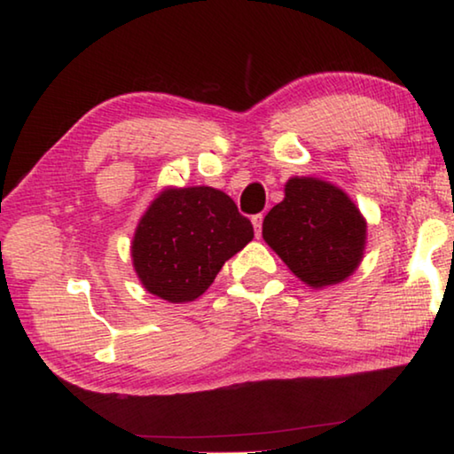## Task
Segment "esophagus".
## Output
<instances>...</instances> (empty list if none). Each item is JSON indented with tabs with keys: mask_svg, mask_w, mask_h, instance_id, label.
Returning <instances> with one entry per match:
<instances>
[{
	"mask_svg": "<svg viewBox=\"0 0 454 454\" xmlns=\"http://www.w3.org/2000/svg\"><path fill=\"white\" fill-rule=\"evenodd\" d=\"M253 224H254V232H256V236H261V232H262V214H256V215H253Z\"/></svg>",
	"mask_w": 454,
	"mask_h": 454,
	"instance_id": "obj_1",
	"label": "esophagus"
}]
</instances>
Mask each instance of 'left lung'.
Here are the masks:
<instances>
[{
  "mask_svg": "<svg viewBox=\"0 0 454 454\" xmlns=\"http://www.w3.org/2000/svg\"><path fill=\"white\" fill-rule=\"evenodd\" d=\"M262 236L309 286L341 283L364 254L365 222L345 193L315 177H293L266 214Z\"/></svg>",
  "mask_w": 454,
  "mask_h": 454,
  "instance_id": "8db88e82",
  "label": "left lung"
}]
</instances>
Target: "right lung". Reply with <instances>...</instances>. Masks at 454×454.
Here are the masks:
<instances>
[{"instance_id": "right-lung-1", "label": "right lung", "mask_w": 454, "mask_h": 454, "mask_svg": "<svg viewBox=\"0 0 454 454\" xmlns=\"http://www.w3.org/2000/svg\"><path fill=\"white\" fill-rule=\"evenodd\" d=\"M254 239L232 198L214 188H171L137 226L133 264L143 286L169 303H188L214 283L222 264Z\"/></svg>"}]
</instances>
